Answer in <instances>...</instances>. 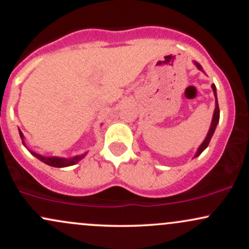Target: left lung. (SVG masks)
Wrapping results in <instances>:
<instances>
[{
	"instance_id": "8db88e82",
	"label": "left lung",
	"mask_w": 249,
	"mask_h": 249,
	"mask_svg": "<svg viewBox=\"0 0 249 249\" xmlns=\"http://www.w3.org/2000/svg\"><path fill=\"white\" fill-rule=\"evenodd\" d=\"M194 64H196V67L198 68L199 70H201L202 72H204V70H202V67L199 64L198 62H194ZM212 89H213V93H214V97H215V108H214V113H213V118H212V123H211V126H210V130H208V133L206 136V138L204 139V142H201V145L198 147V150H196V154H194V158L196 157L200 156V154L202 153V151L205 150L208 146V144H210L211 142V138H212L214 131H215L216 128V125H218L219 123V118H220V111H219V104H218V98H216V88L215 85L212 84Z\"/></svg>"
}]
</instances>
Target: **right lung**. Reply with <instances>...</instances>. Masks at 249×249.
Segmentation results:
<instances>
[{
    "mask_svg": "<svg viewBox=\"0 0 249 249\" xmlns=\"http://www.w3.org/2000/svg\"><path fill=\"white\" fill-rule=\"evenodd\" d=\"M19 132V137H21L22 139V144L25 146V142H24V136L23 133H22L21 130H18ZM27 147V146H25ZM31 154L33 156H35L37 159H39V160L44 162V164L49 165V166H53V167H68V166H72V165H75L78 162L79 160H82L83 158H84L85 156H87L88 152L83 153V154H79V156H75V157H71V158H62V157H44V156H41V154L38 153H35L33 152V151H30Z\"/></svg>",
    "mask_w": 249,
    "mask_h": 249,
    "instance_id": "add662e5",
    "label": "right lung"
}]
</instances>
